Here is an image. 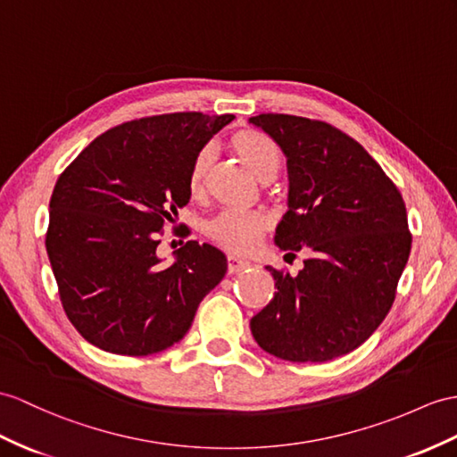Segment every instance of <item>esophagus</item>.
Instances as JSON below:
<instances>
[{
  "instance_id": "esophagus-1",
  "label": "esophagus",
  "mask_w": 457,
  "mask_h": 457,
  "mask_svg": "<svg viewBox=\"0 0 457 457\" xmlns=\"http://www.w3.org/2000/svg\"><path fill=\"white\" fill-rule=\"evenodd\" d=\"M250 265H252L250 260H244V258H240V255H228V271L230 273H238V271L248 270Z\"/></svg>"
}]
</instances>
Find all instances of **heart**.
<instances>
[{"label":"heart","instance_id":"heart-1","mask_svg":"<svg viewBox=\"0 0 457 457\" xmlns=\"http://www.w3.org/2000/svg\"><path fill=\"white\" fill-rule=\"evenodd\" d=\"M237 147L250 170L258 178L267 170H279L281 151L273 139L262 136V133H246L237 139ZM211 159H213V149L204 147L192 164L187 186L194 195L204 192V180ZM267 225H270V219L262 211L227 207L211 219L209 232L232 252H250L258 246Z\"/></svg>","mask_w":457,"mask_h":457}]
</instances>
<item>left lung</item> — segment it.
<instances>
[{
	"label": "left lung",
	"instance_id": "1",
	"mask_svg": "<svg viewBox=\"0 0 457 457\" xmlns=\"http://www.w3.org/2000/svg\"><path fill=\"white\" fill-rule=\"evenodd\" d=\"M287 157L288 211L275 230L298 275L267 265L277 293L250 320L260 347L291 362H326L369 339L394 304L411 252L403 197L361 143L326 121L260 114Z\"/></svg>",
	"mask_w": 457,
	"mask_h": 457
}]
</instances>
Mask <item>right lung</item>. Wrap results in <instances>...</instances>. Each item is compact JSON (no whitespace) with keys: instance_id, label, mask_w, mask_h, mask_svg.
Wrapping results in <instances>:
<instances>
[{"instance_id":"right-lung-1","label":"right lung","mask_w":457,"mask_h":457,"mask_svg":"<svg viewBox=\"0 0 457 457\" xmlns=\"http://www.w3.org/2000/svg\"><path fill=\"white\" fill-rule=\"evenodd\" d=\"M232 114L126 121L88 143L54 186L46 252L70 321L95 347L145 357L190 329L227 273L225 253L187 240L161 265L159 232L190 202V170Z\"/></svg>"}]
</instances>
